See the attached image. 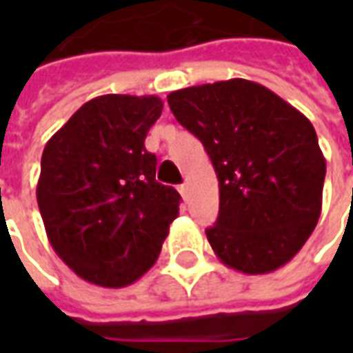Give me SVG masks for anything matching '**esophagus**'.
Instances as JSON below:
<instances>
[{"label": "esophagus", "mask_w": 353, "mask_h": 353, "mask_svg": "<svg viewBox=\"0 0 353 353\" xmlns=\"http://www.w3.org/2000/svg\"><path fill=\"white\" fill-rule=\"evenodd\" d=\"M177 191L181 192V196H183V199H187V196H189V185L187 183L179 185V187H177Z\"/></svg>", "instance_id": "1"}]
</instances>
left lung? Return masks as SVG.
I'll use <instances>...</instances> for the list:
<instances>
[{
    "label": "left lung",
    "instance_id": "obj_1",
    "mask_svg": "<svg viewBox=\"0 0 353 353\" xmlns=\"http://www.w3.org/2000/svg\"><path fill=\"white\" fill-rule=\"evenodd\" d=\"M168 103L219 179V215L206 229L215 255L244 274L289 263L321 214L325 159L310 121L245 79L181 88Z\"/></svg>",
    "mask_w": 353,
    "mask_h": 353
}]
</instances>
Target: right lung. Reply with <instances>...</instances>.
I'll list each match as a JSON object with an SVG mask.
<instances>
[{
    "mask_svg": "<svg viewBox=\"0 0 353 353\" xmlns=\"http://www.w3.org/2000/svg\"><path fill=\"white\" fill-rule=\"evenodd\" d=\"M159 96L105 94L47 141L37 204L52 250L83 280L126 288L154 265L181 196L145 149Z\"/></svg>",
    "mask_w": 353,
    "mask_h": 353,
    "instance_id": "obj_1",
    "label": "right lung"
}]
</instances>
